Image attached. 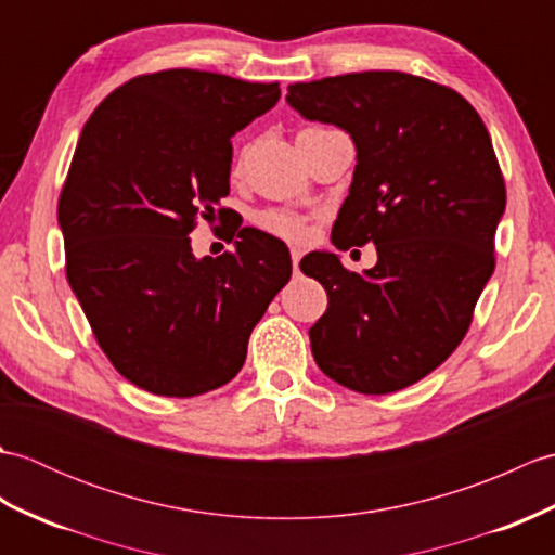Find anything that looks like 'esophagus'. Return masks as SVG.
Segmentation results:
<instances>
[{"label":"esophagus","instance_id":"34e87169","mask_svg":"<svg viewBox=\"0 0 555 555\" xmlns=\"http://www.w3.org/2000/svg\"><path fill=\"white\" fill-rule=\"evenodd\" d=\"M302 253L298 250V247H291V262H293V271H298V262H300Z\"/></svg>","mask_w":555,"mask_h":555}]
</instances>
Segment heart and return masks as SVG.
Returning a JSON list of instances; mask_svg holds the SVG:
<instances>
[{"instance_id": "1", "label": "heart", "mask_w": 555, "mask_h": 555, "mask_svg": "<svg viewBox=\"0 0 555 555\" xmlns=\"http://www.w3.org/2000/svg\"><path fill=\"white\" fill-rule=\"evenodd\" d=\"M312 128H320V126H312ZM312 128H305V131H312ZM257 223H259V229H264L269 233L279 235V238H286V241H302L305 233H308V223H305V219L291 209L259 211Z\"/></svg>"}]
</instances>
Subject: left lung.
I'll use <instances>...</instances> for the list:
<instances>
[{
	"mask_svg": "<svg viewBox=\"0 0 555 555\" xmlns=\"http://www.w3.org/2000/svg\"><path fill=\"white\" fill-rule=\"evenodd\" d=\"M286 102L352 138L332 243L376 245L362 274L328 250L300 259L328 298L310 328L314 362L350 391H400L457 348L493 274L505 183L489 131L455 90L400 70L296 82Z\"/></svg>",
	"mask_w": 555,
	"mask_h": 555,
	"instance_id": "left-lung-1",
	"label": "left lung"
}]
</instances>
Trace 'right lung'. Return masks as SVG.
<instances>
[{
	"label": "right lung",
	"instance_id": "1",
	"mask_svg": "<svg viewBox=\"0 0 555 555\" xmlns=\"http://www.w3.org/2000/svg\"><path fill=\"white\" fill-rule=\"evenodd\" d=\"M279 98V82L171 68L124 82L82 126L56 209L66 279L104 356L150 393L229 384L291 279L286 243L259 229L219 257L188 238L229 195L231 138Z\"/></svg>",
	"mask_w": 555,
	"mask_h": 555
}]
</instances>
